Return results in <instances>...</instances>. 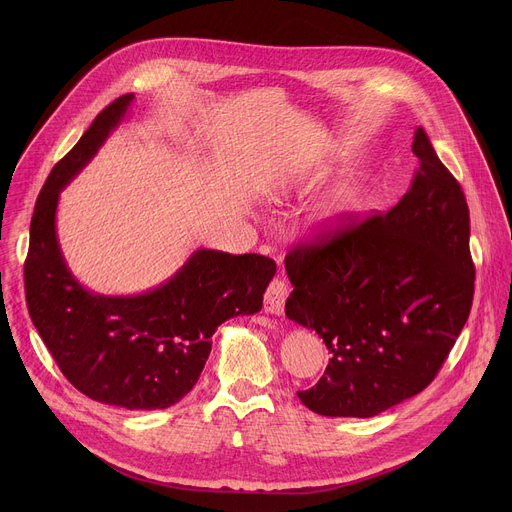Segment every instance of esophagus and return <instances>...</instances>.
Segmentation results:
<instances>
[{
	"mask_svg": "<svg viewBox=\"0 0 512 512\" xmlns=\"http://www.w3.org/2000/svg\"><path fill=\"white\" fill-rule=\"evenodd\" d=\"M287 296H289L287 283L281 279H273L265 291V312L271 316H283Z\"/></svg>",
	"mask_w": 512,
	"mask_h": 512,
	"instance_id": "esophagus-1",
	"label": "esophagus"
}]
</instances>
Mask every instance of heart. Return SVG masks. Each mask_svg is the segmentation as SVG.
<instances>
[{
    "mask_svg": "<svg viewBox=\"0 0 512 512\" xmlns=\"http://www.w3.org/2000/svg\"><path fill=\"white\" fill-rule=\"evenodd\" d=\"M362 206V194L356 184L344 182L338 184L318 206L314 218H312V227L318 235H336L348 223H352V218L360 212Z\"/></svg>",
    "mask_w": 512,
    "mask_h": 512,
    "instance_id": "obj_1",
    "label": "heart"
}]
</instances>
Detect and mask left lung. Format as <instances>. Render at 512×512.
Here are the masks:
<instances>
[{
  "mask_svg": "<svg viewBox=\"0 0 512 512\" xmlns=\"http://www.w3.org/2000/svg\"><path fill=\"white\" fill-rule=\"evenodd\" d=\"M419 168L387 212L289 251L285 316L330 362L300 401L326 417H373L421 393L460 336L474 296L464 192L417 127Z\"/></svg>",
  "mask_w": 512,
  "mask_h": 512,
  "instance_id": "left-lung-1",
  "label": "left lung"
}]
</instances>
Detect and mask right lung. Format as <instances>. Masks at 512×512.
Segmentation results:
<instances>
[{
    "label": "right lung",
    "mask_w": 512,
    "mask_h": 512,
    "mask_svg": "<svg viewBox=\"0 0 512 512\" xmlns=\"http://www.w3.org/2000/svg\"><path fill=\"white\" fill-rule=\"evenodd\" d=\"M135 95L105 107L40 190L24 265L30 318L62 375L83 395L129 411L166 409L196 385L214 330L257 314L275 275L263 255L196 249L164 283L133 296H103L66 265L56 233L60 192L129 115Z\"/></svg>",
    "instance_id": "1"
}]
</instances>
